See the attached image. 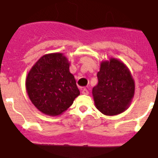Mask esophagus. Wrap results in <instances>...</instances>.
I'll return each mask as SVG.
<instances>
[{
    "label": "esophagus",
    "instance_id": "34e87169",
    "mask_svg": "<svg viewBox=\"0 0 158 158\" xmlns=\"http://www.w3.org/2000/svg\"><path fill=\"white\" fill-rule=\"evenodd\" d=\"M81 93L83 94L87 95V94H89V91H88V89H87L86 88H82L81 89Z\"/></svg>",
    "mask_w": 158,
    "mask_h": 158
}]
</instances>
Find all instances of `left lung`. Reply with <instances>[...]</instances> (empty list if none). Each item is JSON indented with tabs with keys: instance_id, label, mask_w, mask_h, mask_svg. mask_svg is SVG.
<instances>
[{
	"instance_id": "left-lung-1",
	"label": "left lung",
	"mask_w": 158,
	"mask_h": 158,
	"mask_svg": "<svg viewBox=\"0 0 158 158\" xmlns=\"http://www.w3.org/2000/svg\"><path fill=\"white\" fill-rule=\"evenodd\" d=\"M93 88L96 107L106 115H116L128 108L135 93V82L127 67L117 59L102 61Z\"/></svg>"
}]
</instances>
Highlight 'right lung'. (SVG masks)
I'll use <instances>...</instances> for the list:
<instances>
[{
  "mask_svg": "<svg viewBox=\"0 0 158 158\" xmlns=\"http://www.w3.org/2000/svg\"><path fill=\"white\" fill-rule=\"evenodd\" d=\"M69 62L62 53L44 55L31 68L26 79L30 99L44 114H62L80 94Z\"/></svg>",
  "mask_w": 158,
  "mask_h": 158,
  "instance_id": "1",
  "label": "right lung"
}]
</instances>
